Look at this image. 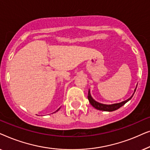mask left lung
<instances>
[{
	"label": "left lung",
	"mask_w": 150,
	"mask_h": 150,
	"mask_svg": "<svg viewBox=\"0 0 150 150\" xmlns=\"http://www.w3.org/2000/svg\"><path fill=\"white\" fill-rule=\"evenodd\" d=\"M136 89H137V88H136ZM136 89H135V90H134V92H135V91H136ZM134 93H133V95H134ZM133 95L131 96V97L129 98V99L125 100V101H124V102H120V103H117V104H110V105H107V104H103L99 103V102L95 101V100H94L91 96L89 89V91H88L87 98H88V100H89V101L90 102V104H91L94 108H96V109L100 110H104V111H113V110H115L117 109H118V108L122 107L123 105H124V104H126L127 102H128L129 100H130L131 98H132Z\"/></svg>",
	"instance_id": "8db88e82"
}]
</instances>
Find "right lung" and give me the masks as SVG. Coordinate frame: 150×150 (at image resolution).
<instances>
[{"label": "right lung", "instance_id": "add662e5", "mask_svg": "<svg viewBox=\"0 0 150 150\" xmlns=\"http://www.w3.org/2000/svg\"><path fill=\"white\" fill-rule=\"evenodd\" d=\"M59 110V109H58V110H57V111H58V110Z\"/></svg>", "mask_w": 150, "mask_h": 150}]
</instances>
